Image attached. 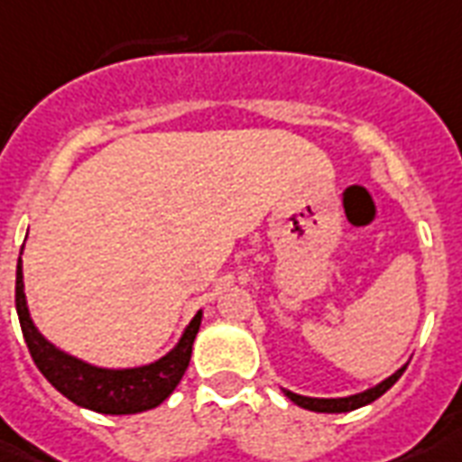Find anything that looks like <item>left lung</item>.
I'll return each instance as SVG.
<instances>
[{
  "instance_id": "left-lung-1",
  "label": "left lung",
  "mask_w": 462,
  "mask_h": 462,
  "mask_svg": "<svg viewBox=\"0 0 462 462\" xmlns=\"http://www.w3.org/2000/svg\"><path fill=\"white\" fill-rule=\"evenodd\" d=\"M405 368L407 366L398 368L393 376H388L378 385H374V388H368V391L364 393H356V395H349V398H306V395H296V393L291 391H284V395L299 407H303V410H310V412H352V410H359V407L368 405V402H374V400L381 398L388 388L395 385V381L402 376Z\"/></svg>"
}]
</instances>
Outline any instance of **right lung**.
<instances>
[{
    "mask_svg": "<svg viewBox=\"0 0 462 462\" xmlns=\"http://www.w3.org/2000/svg\"><path fill=\"white\" fill-rule=\"evenodd\" d=\"M16 313L28 352L41 374L74 405L101 414H137L159 407L180 383L185 368L190 364L192 342L198 337L202 310L185 328L178 345L153 364L134 368H101L57 349L42 337L28 313L23 294V267L16 264Z\"/></svg>",
    "mask_w": 462,
    "mask_h": 462,
    "instance_id": "right-lung-1",
    "label": "right lung"
}]
</instances>
